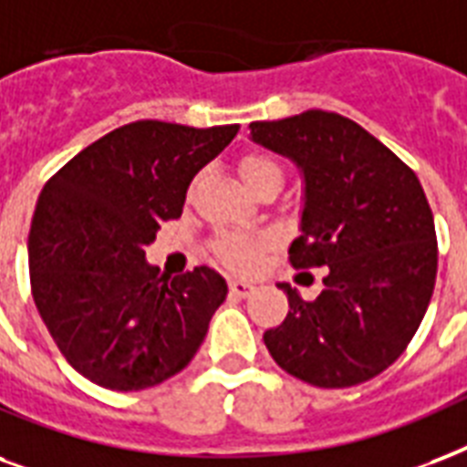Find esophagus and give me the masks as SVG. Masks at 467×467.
Listing matches in <instances>:
<instances>
[{
  "mask_svg": "<svg viewBox=\"0 0 467 467\" xmlns=\"http://www.w3.org/2000/svg\"><path fill=\"white\" fill-rule=\"evenodd\" d=\"M253 290H255V285L245 283V280H231V295H236V297H251Z\"/></svg>",
  "mask_w": 467,
  "mask_h": 467,
  "instance_id": "1",
  "label": "esophagus"
}]
</instances>
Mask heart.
Here are the masks:
<instances>
[{
  "label": "heart",
  "mask_w": 467,
  "mask_h": 467,
  "mask_svg": "<svg viewBox=\"0 0 467 467\" xmlns=\"http://www.w3.org/2000/svg\"><path fill=\"white\" fill-rule=\"evenodd\" d=\"M280 177L277 162L265 158V155H248L241 162V177L251 187L263 177ZM270 244V236H236V234H222L214 241L216 258L226 263L234 270H253L260 263V255Z\"/></svg>",
  "instance_id": "b5f03b06"
}]
</instances>
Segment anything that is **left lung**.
Masks as SVG:
<instances>
[{
	"label": "left lung",
	"mask_w": 467,
	"mask_h": 467,
	"mask_svg": "<svg viewBox=\"0 0 467 467\" xmlns=\"http://www.w3.org/2000/svg\"><path fill=\"white\" fill-rule=\"evenodd\" d=\"M251 140L302 172L295 267L327 265L306 302L283 283L290 312L263 336L283 370L314 388H353L410 346L436 285V229L419 177L356 121L312 109L253 121Z\"/></svg>",
	"instance_id": "1"
}]
</instances>
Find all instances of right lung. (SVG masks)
<instances>
[{"label": "right lung", "instance_id": "right-lung-1", "mask_svg": "<svg viewBox=\"0 0 467 467\" xmlns=\"http://www.w3.org/2000/svg\"><path fill=\"white\" fill-rule=\"evenodd\" d=\"M238 133L133 121L95 140L50 177L28 234L31 292L65 360L99 388L161 385L190 363L226 299L207 265L165 277L146 260L187 187Z\"/></svg>", "mask_w": 467, "mask_h": 467}]
</instances>
